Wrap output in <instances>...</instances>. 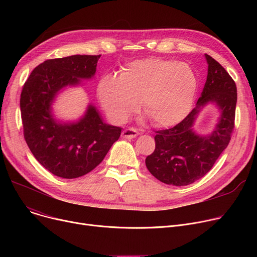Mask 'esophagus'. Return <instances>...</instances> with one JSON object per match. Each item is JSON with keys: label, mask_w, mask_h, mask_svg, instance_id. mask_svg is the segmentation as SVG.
<instances>
[{"label": "esophagus", "mask_w": 257, "mask_h": 257, "mask_svg": "<svg viewBox=\"0 0 257 257\" xmlns=\"http://www.w3.org/2000/svg\"><path fill=\"white\" fill-rule=\"evenodd\" d=\"M139 136V131L133 128V127H129L126 128L123 132H121V137L125 138V139H134Z\"/></svg>", "instance_id": "1"}]
</instances>
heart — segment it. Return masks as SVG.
I'll return each mask as SVG.
<instances>
[{"label":"heart","instance_id":"heart-1","mask_svg":"<svg viewBox=\"0 0 257 257\" xmlns=\"http://www.w3.org/2000/svg\"><path fill=\"white\" fill-rule=\"evenodd\" d=\"M198 90L193 67L184 62L151 57L127 64L118 77L104 76L98 93L105 111L124 121L138 109L155 126L179 123L191 111Z\"/></svg>","mask_w":257,"mask_h":257}]
</instances>
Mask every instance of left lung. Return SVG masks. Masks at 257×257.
<instances>
[{"mask_svg": "<svg viewBox=\"0 0 257 257\" xmlns=\"http://www.w3.org/2000/svg\"><path fill=\"white\" fill-rule=\"evenodd\" d=\"M207 79L197 107L180 123L156 131L155 150L147 156L146 166L155 178L166 184L183 186L206 175L231 140L237 100L234 80L224 67L205 54ZM214 101L221 109L217 128L207 137H199L191 130L199 108Z\"/></svg>", "mask_w": 257, "mask_h": 257, "instance_id": "obj_1", "label": "left lung"}]
</instances>
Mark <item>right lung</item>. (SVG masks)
Listing matches in <instances>:
<instances>
[{"label": "right lung", "instance_id": "1", "mask_svg": "<svg viewBox=\"0 0 257 257\" xmlns=\"http://www.w3.org/2000/svg\"><path fill=\"white\" fill-rule=\"evenodd\" d=\"M101 55H73L48 59L37 65L21 93V114L25 141L38 163L55 176L74 179L101 164L120 136L121 128L103 123L89 106L76 124H58L50 105L58 90L96 73Z\"/></svg>", "mask_w": 257, "mask_h": 257}]
</instances>
